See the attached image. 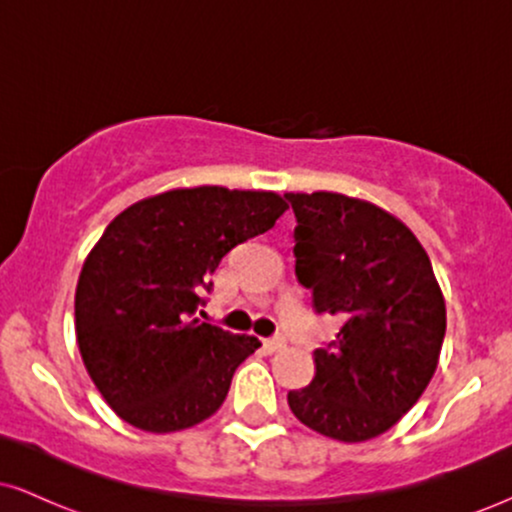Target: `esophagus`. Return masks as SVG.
Wrapping results in <instances>:
<instances>
[{
  "label": "esophagus",
  "instance_id": "obj_1",
  "mask_svg": "<svg viewBox=\"0 0 512 512\" xmlns=\"http://www.w3.org/2000/svg\"><path fill=\"white\" fill-rule=\"evenodd\" d=\"M262 346L267 354H274V351H281L286 346V339L284 337H269V339H262Z\"/></svg>",
  "mask_w": 512,
  "mask_h": 512
}]
</instances>
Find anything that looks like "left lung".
I'll list each match as a JSON object with an SVG mask.
<instances>
[{"label": "left lung", "instance_id": "1", "mask_svg": "<svg viewBox=\"0 0 512 512\" xmlns=\"http://www.w3.org/2000/svg\"><path fill=\"white\" fill-rule=\"evenodd\" d=\"M296 214V276L315 313L342 320L315 349V378L289 392L296 419L361 443L424 395L445 337V301L426 250L402 221L337 192L284 195Z\"/></svg>", "mask_w": 512, "mask_h": 512}]
</instances>
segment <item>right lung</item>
<instances>
[{
	"instance_id": "1",
	"label": "right lung",
	"mask_w": 512,
	"mask_h": 512,
	"mask_svg": "<svg viewBox=\"0 0 512 512\" xmlns=\"http://www.w3.org/2000/svg\"><path fill=\"white\" fill-rule=\"evenodd\" d=\"M286 202L226 187L170 190L110 221L76 284V342L110 409L149 433L209 419L260 339L197 320L202 291L236 245L269 231Z\"/></svg>"
}]
</instances>
